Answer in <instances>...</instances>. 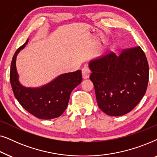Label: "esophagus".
<instances>
[{
  "instance_id": "34e87169",
  "label": "esophagus",
  "mask_w": 157,
  "mask_h": 157,
  "mask_svg": "<svg viewBox=\"0 0 157 157\" xmlns=\"http://www.w3.org/2000/svg\"><path fill=\"white\" fill-rule=\"evenodd\" d=\"M90 74H91V71L89 68L84 67L82 69V76L83 79H87L89 78Z\"/></svg>"
}]
</instances>
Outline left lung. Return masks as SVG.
Returning <instances> with one entry per match:
<instances>
[{"label":"left lung","instance_id":"8db88e82","mask_svg":"<svg viewBox=\"0 0 157 157\" xmlns=\"http://www.w3.org/2000/svg\"><path fill=\"white\" fill-rule=\"evenodd\" d=\"M89 68L98 106L107 115L130 112L144 96L149 64L139 46L124 49L119 56L111 52L91 61Z\"/></svg>","mask_w":157,"mask_h":157}]
</instances>
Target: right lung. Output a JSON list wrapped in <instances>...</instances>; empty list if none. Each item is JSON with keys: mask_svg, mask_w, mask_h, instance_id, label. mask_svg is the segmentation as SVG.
Returning a JSON list of instances; mask_svg holds the SVG:
<instances>
[{"mask_svg": "<svg viewBox=\"0 0 157 157\" xmlns=\"http://www.w3.org/2000/svg\"><path fill=\"white\" fill-rule=\"evenodd\" d=\"M28 40L17 49L10 65V81L15 97L28 112L41 119H55L67 108L71 91L82 81L81 71L60 75L48 84L40 88L24 87L18 81L16 60L19 51Z\"/></svg>", "mask_w": 157, "mask_h": 157, "instance_id": "right-lung-1", "label": "right lung"}]
</instances>
